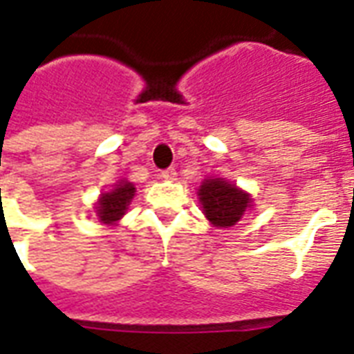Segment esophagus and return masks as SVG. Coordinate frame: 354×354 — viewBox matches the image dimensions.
<instances>
[{"label": "esophagus", "instance_id": "obj_1", "mask_svg": "<svg viewBox=\"0 0 354 354\" xmlns=\"http://www.w3.org/2000/svg\"><path fill=\"white\" fill-rule=\"evenodd\" d=\"M161 178H163V180H169V182H174V180H176V170L174 169L163 170V172H161Z\"/></svg>", "mask_w": 354, "mask_h": 354}]
</instances>
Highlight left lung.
Listing matches in <instances>:
<instances>
[{"label":"left lung","mask_w":354,"mask_h":354,"mask_svg":"<svg viewBox=\"0 0 354 354\" xmlns=\"http://www.w3.org/2000/svg\"><path fill=\"white\" fill-rule=\"evenodd\" d=\"M198 201L204 216L219 229H229L236 225L245 210L253 206L250 195L225 178H206L198 189Z\"/></svg>","instance_id":"1"}]
</instances>
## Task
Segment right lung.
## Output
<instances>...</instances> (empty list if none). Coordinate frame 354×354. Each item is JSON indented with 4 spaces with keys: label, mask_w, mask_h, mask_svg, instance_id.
<instances>
[{
    "label": "right lung",
    "mask_w": 354,
    "mask_h": 354,
    "mask_svg": "<svg viewBox=\"0 0 354 354\" xmlns=\"http://www.w3.org/2000/svg\"><path fill=\"white\" fill-rule=\"evenodd\" d=\"M133 197H135V185L127 180H120L114 189L103 193L95 206L97 217L101 219V223L112 225L116 223L118 219H122Z\"/></svg>",
    "instance_id": "1"
}]
</instances>
